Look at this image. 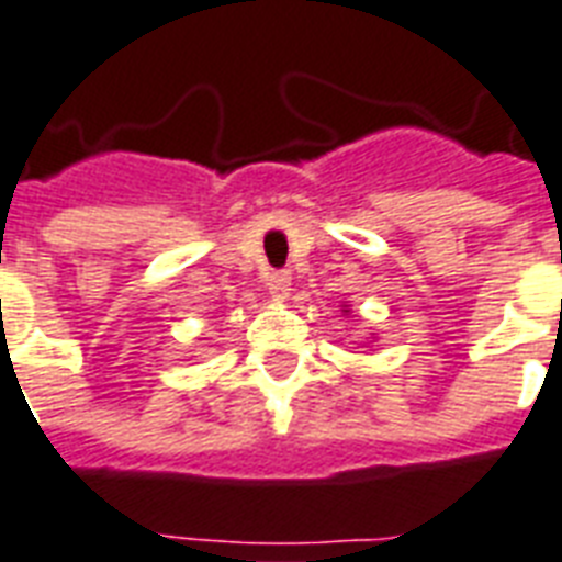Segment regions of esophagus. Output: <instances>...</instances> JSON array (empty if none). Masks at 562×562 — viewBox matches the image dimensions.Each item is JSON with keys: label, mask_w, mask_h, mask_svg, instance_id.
I'll return each instance as SVG.
<instances>
[{"label": "esophagus", "mask_w": 562, "mask_h": 562, "mask_svg": "<svg viewBox=\"0 0 562 562\" xmlns=\"http://www.w3.org/2000/svg\"><path fill=\"white\" fill-rule=\"evenodd\" d=\"M267 290L272 293V299L284 302L286 293H290V272H284V269L267 272Z\"/></svg>", "instance_id": "1"}]
</instances>
